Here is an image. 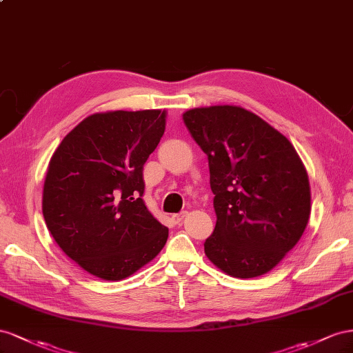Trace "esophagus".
<instances>
[{"instance_id":"1","label":"esophagus","mask_w":353,"mask_h":353,"mask_svg":"<svg viewBox=\"0 0 353 353\" xmlns=\"http://www.w3.org/2000/svg\"><path fill=\"white\" fill-rule=\"evenodd\" d=\"M186 216H188L186 211H182V213H179V214H173V216H171V220H173V223H176V225H180V221H182V220H183Z\"/></svg>"}]
</instances>
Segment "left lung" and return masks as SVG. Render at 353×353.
I'll list each match as a JSON object with an SVG mask.
<instances>
[{
	"label": "left lung",
	"instance_id": "8db88e82",
	"mask_svg": "<svg viewBox=\"0 0 353 353\" xmlns=\"http://www.w3.org/2000/svg\"><path fill=\"white\" fill-rule=\"evenodd\" d=\"M183 121L208 157L216 228L208 260L235 278L268 274L299 243L310 216V186L294 146L234 105L194 108Z\"/></svg>",
	"mask_w": 353,
	"mask_h": 353
}]
</instances>
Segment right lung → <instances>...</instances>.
<instances>
[{"mask_svg": "<svg viewBox=\"0 0 353 353\" xmlns=\"http://www.w3.org/2000/svg\"><path fill=\"white\" fill-rule=\"evenodd\" d=\"M165 118L161 109L93 114L50 159L47 229L68 257L97 278H128L167 243L168 229L142 199L143 165L165 132Z\"/></svg>", "mask_w": 353, "mask_h": 353, "instance_id": "1", "label": "right lung"}]
</instances>
